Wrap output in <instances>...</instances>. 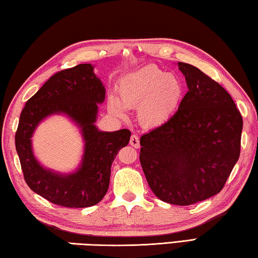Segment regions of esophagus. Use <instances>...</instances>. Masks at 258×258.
Returning a JSON list of instances; mask_svg holds the SVG:
<instances>
[{"label": "esophagus", "instance_id": "obj_1", "mask_svg": "<svg viewBox=\"0 0 258 258\" xmlns=\"http://www.w3.org/2000/svg\"><path fill=\"white\" fill-rule=\"evenodd\" d=\"M130 145L135 148H138L141 146V144H139V138L136 136V135H133V136L130 137Z\"/></svg>", "mask_w": 258, "mask_h": 258}]
</instances>
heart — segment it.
Returning <instances> with one entry per match:
<instances>
[{
  "label": "heart",
  "instance_id": "obj_1",
  "mask_svg": "<svg viewBox=\"0 0 258 258\" xmlns=\"http://www.w3.org/2000/svg\"><path fill=\"white\" fill-rule=\"evenodd\" d=\"M183 97L184 84L179 76L150 64L121 79L119 97L110 96L108 108L113 114L124 116L126 108L138 107L141 124L154 128L174 115Z\"/></svg>",
  "mask_w": 258,
  "mask_h": 258
}]
</instances>
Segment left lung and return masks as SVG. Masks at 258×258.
Masks as SVG:
<instances>
[{
    "instance_id": "1",
    "label": "left lung",
    "mask_w": 258,
    "mask_h": 258,
    "mask_svg": "<svg viewBox=\"0 0 258 258\" xmlns=\"http://www.w3.org/2000/svg\"><path fill=\"white\" fill-rule=\"evenodd\" d=\"M188 92L171 119L141 137L139 160L157 198L191 205L219 194L240 155L242 117L222 86L178 62Z\"/></svg>"
}]
</instances>
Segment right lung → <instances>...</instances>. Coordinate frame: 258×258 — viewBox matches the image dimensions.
<instances>
[{"label":"right lung","mask_w":258,"mask_h":258,"mask_svg":"<svg viewBox=\"0 0 258 258\" xmlns=\"http://www.w3.org/2000/svg\"><path fill=\"white\" fill-rule=\"evenodd\" d=\"M105 99V87L90 63L78 64L52 76L27 101L16 133V150L25 181L34 192L53 204L89 207L103 200L110 184L111 165L122 147L128 145V129L101 132L95 124L98 104ZM67 115L81 129L84 154L71 174L46 169L33 155L31 138L49 115Z\"/></svg>","instance_id":"right-lung-1"}]
</instances>
